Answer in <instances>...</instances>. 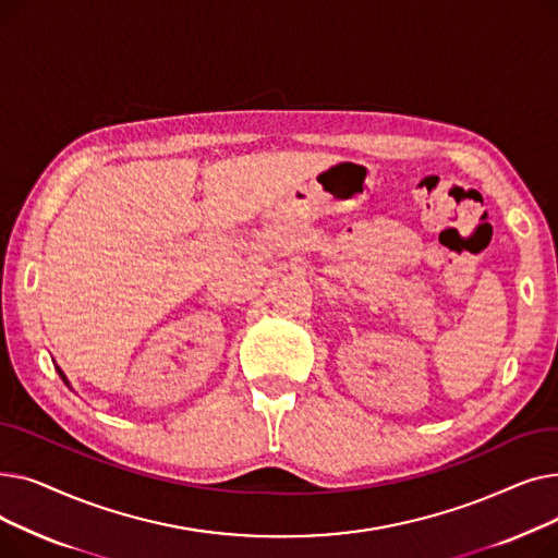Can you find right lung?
<instances>
[{
    "label": "right lung",
    "mask_w": 558,
    "mask_h": 558,
    "mask_svg": "<svg viewBox=\"0 0 558 558\" xmlns=\"http://www.w3.org/2000/svg\"><path fill=\"white\" fill-rule=\"evenodd\" d=\"M56 371H58V375H61V377L65 379V375H63V371H61V368H58V366H56ZM65 383H68V379H65Z\"/></svg>",
    "instance_id": "obj_1"
}]
</instances>
